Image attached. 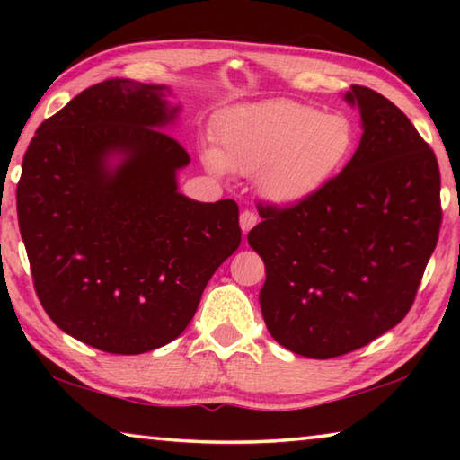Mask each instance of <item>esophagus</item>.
Wrapping results in <instances>:
<instances>
[{
  "instance_id": "esophagus-1",
  "label": "esophagus",
  "mask_w": 460,
  "mask_h": 460,
  "mask_svg": "<svg viewBox=\"0 0 460 460\" xmlns=\"http://www.w3.org/2000/svg\"><path fill=\"white\" fill-rule=\"evenodd\" d=\"M239 225H241V231L247 235V233L252 231L255 225H258V215H255L253 211H243L239 217Z\"/></svg>"
}]
</instances>
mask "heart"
<instances>
[{"label":"heart","mask_w":460,"mask_h":460,"mask_svg":"<svg viewBox=\"0 0 460 460\" xmlns=\"http://www.w3.org/2000/svg\"><path fill=\"white\" fill-rule=\"evenodd\" d=\"M219 147H207L202 162L215 176H258L261 197L292 207L314 199L347 164L355 128L345 115L268 101L237 109L221 121Z\"/></svg>","instance_id":"1"}]
</instances>
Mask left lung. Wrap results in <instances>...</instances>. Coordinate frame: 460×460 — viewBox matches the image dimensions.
I'll return each instance as SVG.
<instances>
[{"label": "left lung", "mask_w": 460, "mask_h": 460, "mask_svg": "<svg viewBox=\"0 0 460 460\" xmlns=\"http://www.w3.org/2000/svg\"><path fill=\"white\" fill-rule=\"evenodd\" d=\"M361 142L314 199L261 207L247 241L266 263L263 321L288 351L331 359L394 329L438 241L436 155L392 101L353 84Z\"/></svg>", "instance_id": "1"}]
</instances>
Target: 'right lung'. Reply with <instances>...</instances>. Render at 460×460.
<instances>
[{
  "label": "right lung",
  "mask_w": 460,
  "mask_h": 460,
  "mask_svg": "<svg viewBox=\"0 0 460 460\" xmlns=\"http://www.w3.org/2000/svg\"><path fill=\"white\" fill-rule=\"evenodd\" d=\"M166 84L107 79L38 128L18 221L46 314L76 341L139 355L174 341L241 243L237 202L178 190L190 164L168 136Z\"/></svg>",
  "instance_id": "right-lung-1"
}]
</instances>
